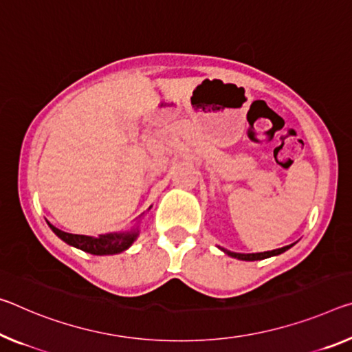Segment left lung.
Listing matches in <instances>:
<instances>
[{
	"instance_id": "8db88e82",
	"label": "left lung",
	"mask_w": 352,
	"mask_h": 352,
	"mask_svg": "<svg viewBox=\"0 0 352 352\" xmlns=\"http://www.w3.org/2000/svg\"><path fill=\"white\" fill-rule=\"evenodd\" d=\"M293 246V244H292ZM292 246H285V248H280V249H274V250H267V252H256V254H238V252H230V250L227 249H221L224 250L227 255L233 256V258H238V260H246V261H255V260H263V258H270V256H274V255H280L288 250Z\"/></svg>"
}]
</instances>
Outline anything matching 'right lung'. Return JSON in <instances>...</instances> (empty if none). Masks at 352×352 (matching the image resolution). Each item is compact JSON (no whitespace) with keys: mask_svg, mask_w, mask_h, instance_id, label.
<instances>
[{"mask_svg":"<svg viewBox=\"0 0 352 352\" xmlns=\"http://www.w3.org/2000/svg\"><path fill=\"white\" fill-rule=\"evenodd\" d=\"M48 226L56 235L63 239V241L92 255H113V254L124 252V250H126L133 243H135V239L139 235V230L135 228V230H130V232L106 233V235H98L97 238H94V236L74 235V233L63 232L50 224V222Z\"/></svg>","mask_w":352,"mask_h":352,"instance_id":"1","label":"right lung"}]
</instances>
